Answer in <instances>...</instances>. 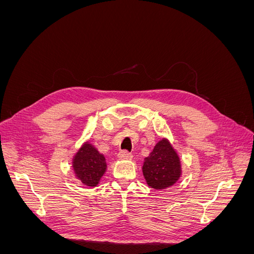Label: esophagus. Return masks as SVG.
I'll return each mask as SVG.
<instances>
[{"label":"esophagus","instance_id":"obj_1","mask_svg":"<svg viewBox=\"0 0 254 254\" xmlns=\"http://www.w3.org/2000/svg\"><path fill=\"white\" fill-rule=\"evenodd\" d=\"M118 157H119L120 160H131V159H132V155H131V153H129V152H127V151H122V152H120L119 155H118Z\"/></svg>","mask_w":254,"mask_h":254}]
</instances>
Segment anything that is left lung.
I'll use <instances>...</instances> for the list:
<instances>
[{
  "label": "left lung",
  "instance_id": "left-lung-1",
  "mask_svg": "<svg viewBox=\"0 0 254 254\" xmlns=\"http://www.w3.org/2000/svg\"><path fill=\"white\" fill-rule=\"evenodd\" d=\"M143 176L147 186L162 190L179 181L182 175L181 160L170 140L163 137L144 159Z\"/></svg>",
  "mask_w": 254,
  "mask_h": 254
}]
</instances>
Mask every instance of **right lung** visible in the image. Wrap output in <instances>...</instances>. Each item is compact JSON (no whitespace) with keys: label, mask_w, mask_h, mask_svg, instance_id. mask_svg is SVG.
I'll return each instance as SVG.
<instances>
[{"label":"right lung","mask_w":254,"mask_h":254,"mask_svg":"<svg viewBox=\"0 0 254 254\" xmlns=\"http://www.w3.org/2000/svg\"><path fill=\"white\" fill-rule=\"evenodd\" d=\"M72 167L76 178L89 188L97 187L107 171L106 158L89 141L75 153Z\"/></svg>","instance_id":"obj_1"}]
</instances>
